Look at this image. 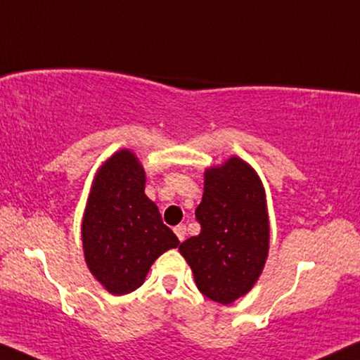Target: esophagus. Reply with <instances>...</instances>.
Instances as JSON below:
<instances>
[{"instance_id":"esophagus-1","label":"esophagus","mask_w":360,"mask_h":360,"mask_svg":"<svg viewBox=\"0 0 360 360\" xmlns=\"http://www.w3.org/2000/svg\"><path fill=\"white\" fill-rule=\"evenodd\" d=\"M174 231H175L176 238H179V240H180V243H181V240L185 239V234H186V229H185V226H175Z\"/></svg>"}]
</instances>
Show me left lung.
<instances>
[{
    "label": "left lung",
    "instance_id": "8db88e82",
    "mask_svg": "<svg viewBox=\"0 0 360 360\" xmlns=\"http://www.w3.org/2000/svg\"><path fill=\"white\" fill-rule=\"evenodd\" d=\"M201 233L180 244L196 287L216 303L249 293L269 255L270 223L262 180L240 157L205 170L195 211Z\"/></svg>",
    "mask_w": 360,
    "mask_h": 360
}]
</instances>
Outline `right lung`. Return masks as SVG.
Segmentation results:
<instances>
[{
	"mask_svg": "<svg viewBox=\"0 0 360 360\" xmlns=\"http://www.w3.org/2000/svg\"><path fill=\"white\" fill-rule=\"evenodd\" d=\"M144 190L146 170L129 149L108 157L93 179L82 219L83 255L111 295L139 288L150 265L180 244Z\"/></svg>",
	"mask_w": 360,
	"mask_h": 360,
	"instance_id": "obj_1",
	"label": "right lung"
}]
</instances>
